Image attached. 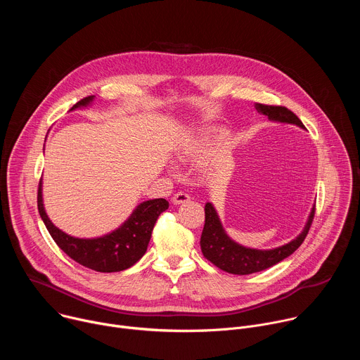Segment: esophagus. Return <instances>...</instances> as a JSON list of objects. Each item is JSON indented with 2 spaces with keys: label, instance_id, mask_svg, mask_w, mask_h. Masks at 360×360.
<instances>
[{
  "label": "esophagus",
  "instance_id": "esophagus-1",
  "mask_svg": "<svg viewBox=\"0 0 360 360\" xmlns=\"http://www.w3.org/2000/svg\"><path fill=\"white\" fill-rule=\"evenodd\" d=\"M188 200H191V196H189V193H186V192H178V193H175V195L172 196V202H174L175 205H181V203H185V202H188Z\"/></svg>",
  "mask_w": 360,
  "mask_h": 360
}]
</instances>
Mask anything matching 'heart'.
<instances>
[{"mask_svg": "<svg viewBox=\"0 0 360 360\" xmlns=\"http://www.w3.org/2000/svg\"><path fill=\"white\" fill-rule=\"evenodd\" d=\"M217 134L203 131L186 136L175 149V157L182 164H196L207 158L214 145Z\"/></svg>", "mask_w": 360, "mask_h": 360, "instance_id": "obj_1", "label": "heart"}]
</instances>
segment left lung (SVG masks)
Wrapping results in <instances>:
<instances>
[{
    "label": "left lung",
    "mask_w": 360,
    "mask_h": 360,
    "mask_svg": "<svg viewBox=\"0 0 360 360\" xmlns=\"http://www.w3.org/2000/svg\"><path fill=\"white\" fill-rule=\"evenodd\" d=\"M256 110L266 115L271 121L293 124L304 128L302 121L286 107L256 104ZM314 217L315 207L312 208L303 231L289 243L268 250L252 249L236 243L226 235L214 205L207 202L205 205V225L200 235V249L205 258L228 274L249 275L261 272L288 258L302 245L307 232H309Z\"/></svg>",
    "instance_id": "8db88e82"
}]
</instances>
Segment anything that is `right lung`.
<instances>
[{
	"mask_svg": "<svg viewBox=\"0 0 360 360\" xmlns=\"http://www.w3.org/2000/svg\"><path fill=\"white\" fill-rule=\"evenodd\" d=\"M94 95L86 96L70 110L74 111L89 105ZM38 212L56 243L79 265L96 272H120L136 264L146 252L150 233L158 217L168 210L169 203L164 198L149 199L134 210L131 217L115 231L101 238H74L58 229L49 221L42 203V182L38 185Z\"/></svg>",
	"mask_w": 360,
	"mask_h": 360,
	"instance_id": "add662e5",
	"label": "right lung"
}]
</instances>
